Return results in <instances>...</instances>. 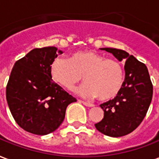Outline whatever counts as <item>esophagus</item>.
<instances>
[{
    "label": "esophagus",
    "instance_id": "esophagus-1",
    "mask_svg": "<svg viewBox=\"0 0 159 159\" xmlns=\"http://www.w3.org/2000/svg\"><path fill=\"white\" fill-rule=\"evenodd\" d=\"M80 103H82L84 106H86V107H94L93 104H91V103H88V102H86V101H80Z\"/></svg>",
    "mask_w": 159,
    "mask_h": 159
}]
</instances>
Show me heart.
I'll return each mask as SVG.
<instances>
[{
  "label": "heart",
  "mask_w": 159,
  "mask_h": 159,
  "mask_svg": "<svg viewBox=\"0 0 159 159\" xmlns=\"http://www.w3.org/2000/svg\"><path fill=\"white\" fill-rule=\"evenodd\" d=\"M52 79L67 90H72L82 80L86 83L78 93L86 98L98 97L101 101L115 98L124 84V70L119 61L106 59L98 52L85 50L71 54L70 60L56 57L50 66Z\"/></svg>",
  "instance_id": "b5f03b06"
}]
</instances>
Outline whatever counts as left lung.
Listing matches in <instances>:
<instances>
[{"label": "left lung", "mask_w": 159, "mask_h": 159, "mask_svg": "<svg viewBox=\"0 0 159 159\" xmlns=\"http://www.w3.org/2000/svg\"><path fill=\"white\" fill-rule=\"evenodd\" d=\"M119 61H125V78L119 93L100 105L103 119L95 127L109 137L125 136L136 129L146 115L152 102L153 87L148 69L127 52L117 48H101Z\"/></svg>", "instance_id": "left-lung-1"}]
</instances>
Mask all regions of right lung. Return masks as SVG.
<instances>
[{"label":"right lung","mask_w":159,"mask_h":159,"mask_svg":"<svg viewBox=\"0 0 159 159\" xmlns=\"http://www.w3.org/2000/svg\"><path fill=\"white\" fill-rule=\"evenodd\" d=\"M63 51L55 47L34 48L15 62L6 89L11 114L25 131L37 135L54 132L76 98L53 81L52 61Z\"/></svg>","instance_id":"add662e5"}]
</instances>
